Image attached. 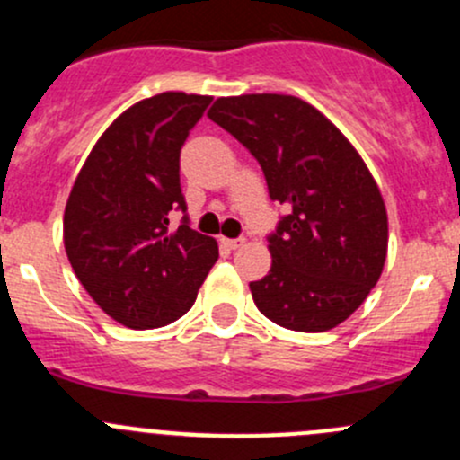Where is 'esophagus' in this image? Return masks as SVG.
Returning a JSON list of instances; mask_svg holds the SVG:
<instances>
[{
	"mask_svg": "<svg viewBox=\"0 0 460 460\" xmlns=\"http://www.w3.org/2000/svg\"><path fill=\"white\" fill-rule=\"evenodd\" d=\"M222 247L226 249H240L244 244V238H222Z\"/></svg>",
	"mask_w": 460,
	"mask_h": 460,
	"instance_id": "1",
	"label": "esophagus"
}]
</instances>
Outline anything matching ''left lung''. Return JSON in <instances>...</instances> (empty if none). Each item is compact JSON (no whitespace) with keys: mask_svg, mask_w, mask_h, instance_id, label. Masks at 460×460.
I'll return each instance as SVG.
<instances>
[{"mask_svg":"<svg viewBox=\"0 0 460 460\" xmlns=\"http://www.w3.org/2000/svg\"><path fill=\"white\" fill-rule=\"evenodd\" d=\"M208 118L262 169L285 204L267 235L271 269L253 303L294 332H327L363 305L387 256V211L372 173L320 111L294 95L220 97Z\"/></svg>","mask_w":460,"mask_h":460,"instance_id":"obj_1","label":"left lung"}]
</instances>
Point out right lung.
Segmentation results:
<instances>
[{
    "label": "right lung",
    "instance_id": "add662e5",
    "mask_svg": "<svg viewBox=\"0 0 460 460\" xmlns=\"http://www.w3.org/2000/svg\"><path fill=\"white\" fill-rule=\"evenodd\" d=\"M208 95L160 93L124 111L93 146L64 211V247L93 300L131 329L182 318L217 244L189 226L180 151ZM171 210L183 222L168 229Z\"/></svg>",
    "mask_w": 460,
    "mask_h": 460
}]
</instances>
